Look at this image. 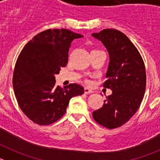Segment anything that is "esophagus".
Wrapping results in <instances>:
<instances>
[{"instance_id":"esophagus-1","label":"esophagus","mask_w":160,"mask_h":160,"mask_svg":"<svg viewBox=\"0 0 160 160\" xmlns=\"http://www.w3.org/2000/svg\"><path fill=\"white\" fill-rule=\"evenodd\" d=\"M84 92H85V94H91V93H93L94 91H93L91 89H89V88H87V87H85Z\"/></svg>"}]
</instances>
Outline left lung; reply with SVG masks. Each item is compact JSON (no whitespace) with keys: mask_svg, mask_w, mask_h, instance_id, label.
<instances>
[{"mask_svg":"<svg viewBox=\"0 0 160 160\" xmlns=\"http://www.w3.org/2000/svg\"><path fill=\"white\" fill-rule=\"evenodd\" d=\"M92 36L108 51L110 62L103 87L112 90L102 107L93 112V118L102 127L114 129L129 121L139 108L146 89L145 66L138 50L123 32L106 29Z\"/></svg>","mask_w":160,"mask_h":160,"instance_id":"obj_1","label":"left lung"}]
</instances>
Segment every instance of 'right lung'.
<instances>
[{"mask_svg": "<svg viewBox=\"0 0 160 160\" xmlns=\"http://www.w3.org/2000/svg\"><path fill=\"white\" fill-rule=\"evenodd\" d=\"M66 29H47L32 38L22 49L12 77L20 108L33 122L49 125L64 115L70 98L84 94L76 83L56 87L55 75L66 66L73 39L82 38Z\"/></svg>", "mask_w": 160, "mask_h": 160, "instance_id": "right-lung-1", "label": "right lung"}]
</instances>
